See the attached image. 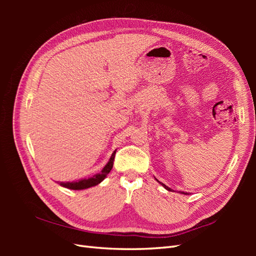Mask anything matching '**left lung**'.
<instances>
[{"instance_id": "8db88e82", "label": "left lung", "mask_w": 256, "mask_h": 256, "mask_svg": "<svg viewBox=\"0 0 256 256\" xmlns=\"http://www.w3.org/2000/svg\"><path fill=\"white\" fill-rule=\"evenodd\" d=\"M156 180H157V179H156ZM157 182H158V180H157ZM160 184H162V187H164L165 189H167V190H170V192H172V189H170V188H168V187L166 186V184H162V182H160ZM182 194H186V192H182Z\"/></svg>"}]
</instances>
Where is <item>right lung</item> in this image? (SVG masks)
Wrapping results in <instances>:
<instances>
[{
	"label": "right lung",
	"instance_id": "1",
	"mask_svg": "<svg viewBox=\"0 0 256 256\" xmlns=\"http://www.w3.org/2000/svg\"><path fill=\"white\" fill-rule=\"evenodd\" d=\"M116 150L113 152L112 156L110 160L108 162V164L103 167V170L99 172V174H96L90 178H84V179H80L78 182H59L60 184V186L64 187V188H68V189H74V190H81V189H86V188H90V187H94L96 186L98 184H100L103 179L106 177V175L108 172H111L112 167H113V160H114V157H116Z\"/></svg>",
	"mask_w": 256,
	"mask_h": 256
}]
</instances>
